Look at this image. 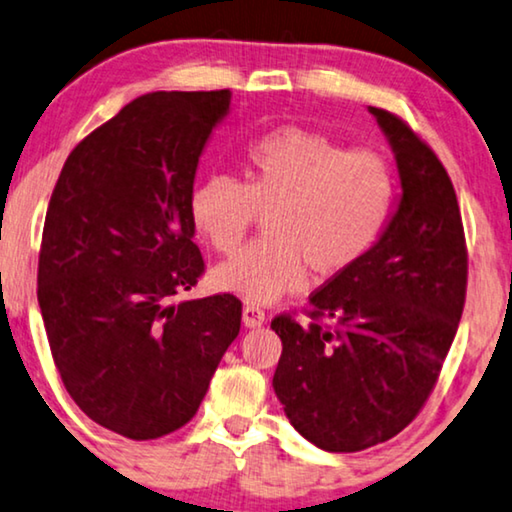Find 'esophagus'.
<instances>
[{"instance_id":"esophagus-1","label":"esophagus","mask_w":512,"mask_h":512,"mask_svg":"<svg viewBox=\"0 0 512 512\" xmlns=\"http://www.w3.org/2000/svg\"><path fill=\"white\" fill-rule=\"evenodd\" d=\"M242 321L247 328H258V325L265 323V311L256 305H244Z\"/></svg>"}]
</instances>
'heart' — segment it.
<instances>
[{
  "mask_svg": "<svg viewBox=\"0 0 512 512\" xmlns=\"http://www.w3.org/2000/svg\"><path fill=\"white\" fill-rule=\"evenodd\" d=\"M392 203L395 170L385 154L284 127L249 143L242 180H198L189 210L196 231L224 256L265 214V238L212 274L221 291L263 305L302 288L307 268L318 277L353 268L379 242Z\"/></svg>",
  "mask_w": 512,
  "mask_h": 512,
  "instance_id": "b5f03b06",
  "label": "heart"
}]
</instances>
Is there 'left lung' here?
<instances>
[{
	"mask_svg": "<svg viewBox=\"0 0 512 512\" xmlns=\"http://www.w3.org/2000/svg\"><path fill=\"white\" fill-rule=\"evenodd\" d=\"M397 157L402 201L381 240L309 295L307 323L272 318L274 392L293 427L330 453L397 436L432 395L466 300L469 254L457 194L402 117L369 108Z\"/></svg>",
	"mask_w": 512,
	"mask_h": 512,
	"instance_id": "left-lung-1",
	"label": "left lung"
}]
</instances>
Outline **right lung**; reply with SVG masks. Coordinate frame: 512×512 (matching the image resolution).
Segmentation results:
<instances>
[{"label":"right lung","instance_id":"right-lung-1","mask_svg":"<svg viewBox=\"0 0 512 512\" xmlns=\"http://www.w3.org/2000/svg\"><path fill=\"white\" fill-rule=\"evenodd\" d=\"M231 90L152 92L73 147L50 196L39 307L66 392L133 441L187 425L240 332L233 293L177 302L205 272L189 198Z\"/></svg>","mask_w":512,"mask_h":512}]
</instances>
